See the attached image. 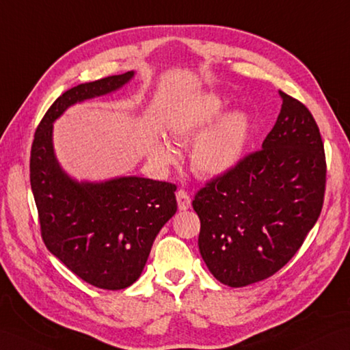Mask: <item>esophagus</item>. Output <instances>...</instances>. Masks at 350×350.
Instances as JSON below:
<instances>
[{
	"instance_id": "obj_1",
	"label": "esophagus",
	"mask_w": 350,
	"mask_h": 350,
	"mask_svg": "<svg viewBox=\"0 0 350 350\" xmlns=\"http://www.w3.org/2000/svg\"><path fill=\"white\" fill-rule=\"evenodd\" d=\"M176 198H177V206L180 210H188L191 207V197L186 191H183V189L177 191Z\"/></svg>"
}]
</instances>
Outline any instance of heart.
<instances>
[{
    "label": "heart",
    "instance_id": "heart-1",
    "mask_svg": "<svg viewBox=\"0 0 350 350\" xmlns=\"http://www.w3.org/2000/svg\"><path fill=\"white\" fill-rule=\"evenodd\" d=\"M226 103L216 94L193 98L170 126V134L178 143L195 142L191 165L202 177H221L239 165L250 135V119L245 111H232L221 118ZM152 159L159 167H170L177 159L176 150L167 142L153 144Z\"/></svg>",
    "mask_w": 350,
    "mask_h": 350
}]
</instances>
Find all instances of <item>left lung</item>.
Wrapping results in <instances>:
<instances>
[{
    "label": "left lung",
    "mask_w": 350,
    "mask_h": 350,
    "mask_svg": "<svg viewBox=\"0 0 350 350\" xmlns=\"http://www.w3.org/2000/svg\"><path fill=\"white\" fill-rule=\"evenodd\" d=\"M282 109L262 149L195 193L200 254L215 278L241 288L270 278L301 247L323 204L327 164L319 128L303 103Z\"/></svg>",
    "instance_id": "1"
}]
</instances>
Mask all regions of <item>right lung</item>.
<instances>
[{"instance_id":"obj_1","label":"right lung","mask_w":350,"mask_h":350,"mask_svg":"<svg viewBox=\"0 0 350 350\" xmlns=\"http://www.w3.org/2000/svg\"><path fill=\"white\" fill-rule=\"evenodd\" d=\"M134 71L82 83L64 92L31 148L29 178L46 247L86 283L118 291L140 278L153 241L177 210L176 185L138 176L79 182L59 165L53 122L76 103L115 92Z\"/></svg>"}]
</instances>
